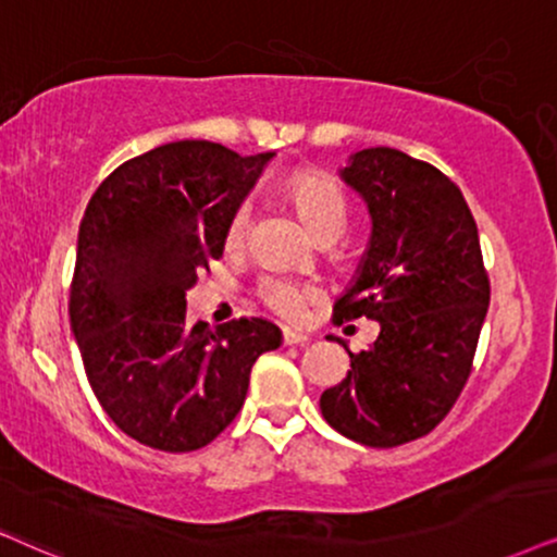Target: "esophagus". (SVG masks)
<instances>
[{
    "label": "esophagus",
    "mask_w": 557,
    "mask_h": 557,
    "mask_svg": "<svg viewBox=\"0 0 557 557\" xmlns=\"http://www.w3.org/2000/svg\"><path fill=\"white\" fill-rule=\"evenodd\" d=\"M283 344H285V347H302V344H308V336L300 334V331L285 329L283 331Z\"/></svg>",
    "instance_id": "34e87169"
}]
</instances>
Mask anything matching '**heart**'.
<instances>
[{"mask_svg":"<svg viewBox=\"0 0 557 557\" xmlns=\"http://www.w3.org/2000/svg\"><path fill=\"white\" fill-rule=\"evenodd\" d=\"M287 195H290L295 210H298L306 226L321 236L323 231L344 226V215H347V202H344L342 189L331 182L326 174L311 172L302 169L295 172L287 180ZM251 226V206L242 202L234 213H231L226 223V246L228 249H238L249 236ZM315 295V287L308 283H300L295 277H285V274H264L257 283V298L264 302L270 311L285 319H298L306 308V302Z\"/></svg>","mask_w":557,"mask_h":557,"instance_id":"heart-1","label":"heart"}]
</instances>
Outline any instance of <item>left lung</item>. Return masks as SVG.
<instances>
[{
	"label": "left lung",
	"mask_w": 557,
	"mask_h": 557,
	"mask_svg": "<svg viewBox=\"0 0 557 557\" xmlns=\"http://www.w3.org/2000/svg\"><path fill=\"white\" fill-rule=\"evenodd\" d=\"M342 177L368 202L372 236L334 323L372 319L370 349L323 391L321 413L368 447H398L432 432L466 388L491 283L466 197L440 169L404 151L364 149ZM331 339V336H329Z\"/></svg>",
	"instance_id": "1"
}]
</instances>
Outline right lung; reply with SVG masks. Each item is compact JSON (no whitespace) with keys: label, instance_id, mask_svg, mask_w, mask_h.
<instances>
[{"label":"right lung","instance_id":"right-lung-1","mask_svg":"<svg viewBox=\"0 0 557 557\" xmlns=\"http://www.w3.org/2000/svg\"><path fill=\"white\" fill-rule=\"evenodd\" d=\"M270 159L174 140L117 166L84 210L69 319L102 411L140 445H210L242 411L257 357L280 347L264 319L189 326L185 300Z\"/></svg>","mask_w":557,"mask_h":557}]
</instances>
